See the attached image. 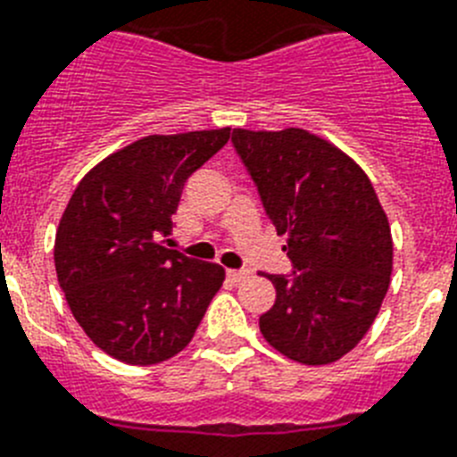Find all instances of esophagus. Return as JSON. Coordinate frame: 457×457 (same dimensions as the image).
<instances>
[{
	"mask_svg": "<svg viewBox=\"0 0 457 457\" xmlns=\"http://www.w3.org/2000/svg\"><path fill=\"white\" fill-rule=\"evenodd\" d=\"M226 278L231 282H243L250 278V270H245V269H228L226 270Z\"/></svg>",
	"mask_w": 457,
	"mask_h": 457,
	"instance_id": "1",
	"label": "esophagus"
}]
</instances>
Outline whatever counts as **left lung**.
<instances>
[{
  "mask_svg": "<svg viewBox=\"0 0 457 457\" xmlns=\"http://www.w3.org/2000/svg\"><path fill=\"white\" fill-rule=\"evenodd\" d=\"M231 142L269 220L287 233L292 270L266 275L275 303L259 318L263 338L301 364L341 360L390 285L392 236L378 195L355 161L301 128H236Z\"/></svg>",
  "mask_w": 457,
  "mask_h": 457,
  "instance_id": "obj_1",
  "label": "left lung"
}]
</instances>
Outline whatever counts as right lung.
<instances>
[{"label":"right lung","instance_id":"1","mask_svg":"<svg viewBox=\"0 0 457 457\" xmlns=\"http://www.w3.org/2000/svg\"><path fill=\"white\" fill-rule=\"evenodd\" d=\"M228 135H149L74 188L55 233V273L71 315L109 357L137 367L175 357L220 292V263L170 250L168 237L184 184Z\"/></svg>","mask_w":457,"mask_h":457}]
</instances>
